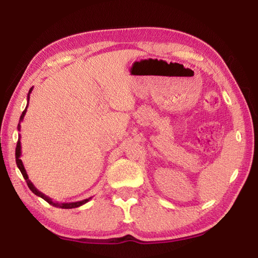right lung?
Listing matches in <instances>:
<instances>
[{
    "label": "right lung",
    "mask_w": 258,
    "mask_h": 258,
    "mask_svg": "<svg viewBox=\"0 0 258 258\" xmlns=\"http://www.w3.org/2000/svg\"><path fill=\"white\" fill-rule=\"evenodd\" d=\"M32 90H33V87H31L30 91H29V94H27V105H29L30 94H31ZM27 105H26L25 109L23 111V113H22L21 117H20V123H19V125H18V130H19V131L21 130V125H20V124H21L22 120H23V118H24V115L26 114ZM20 139H21V136L19 138L18 144H16V149H15V161H16V165H18V167H19V169L21 171L22 175H23L24 179L26 180V183H27V186H29V188H30V189L33 191V193H34L36 196H40V197H42V199L44 200V201H46L50 205H53V206H55V207H59V208H67V210H69V208L80 207V206H82V205H84L85 203H87V202H89V201L92 199V197H89V199L83 200V201H79V202H73V203H58V202H54V201H52V199H50V197L46 196V195H44V194L42 193V191L38 190V189L35 187V186H34V184H33V183L31 182V180L29 179V176H27L26 171H25V168H24V165H23V162H22V160H21L22 152H21V141H20Z\"/></svg>",
    "instance_id": "add662e5"
}]
</instances>
